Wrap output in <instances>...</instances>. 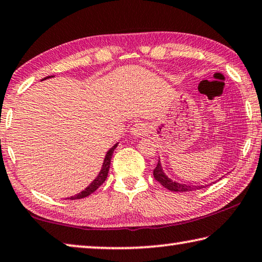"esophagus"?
Segmentation results:
<instances>
[{"label": "esophagus", "instance_id": "1", "mask_svg": "<svg viewBox=\"0 0 262 262\" xmlns=\"http://www.w3.org/2000/svg\"><path fill=\"white\" fill-rule=\"evenodd\" d=\"M147 130H148V127L146 126V123H143V122H138L132 127V134L134 135L135 138H139V136L144 135L147 133Z\"/></svg>", "mask_w": 262, "mask_h": 262}]
</instances>
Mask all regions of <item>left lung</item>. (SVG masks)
Instances as JSON below:
<instances>
[{"label":"left lung","mask_w":262,"mask_h":262,"mask_svg":"<svg viewBox=\"0 0 262 262\" xmlns=\"http://www.w3.org/2000/svg\"><path fill=\"white\" fill-rule=\"evenodd\" d=\"M152 173H154V177H155V180L157 182H160L161 185H163L165 189H168L170 191H176V192H185V191H192L196 189L205 188V186H190V185H185V184H180V183H176V182L171 181L170 178H168L164 175L163 170H162V167H161L160 161L155 167V169H154Z\"/></svg>","instance_id":"obj_1"}]
</instances>
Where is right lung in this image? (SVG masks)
<instances>
[{
    "label": "right lung",
    "mask_w": 262,
    "mask_h": 262,
    "mask_svg": "<svg viewBox=\"0 0 262 262\" xmlns=\"http://www.w3.org/2000/svg\"><path fill=\"white\" fill-rule=\"evenodd\" d=\"M48 78H51V77H47V78H44V79H48ZM44 79H43V80H44ZM116 147H118V144H115L114 147H112L110 150L107 151L106 156H105V160H103L102 168L100 170V172H99V175L97 176V178H95V180L92 182V183H91L89 186H87V188L84 191H81L80 193L76 194V196L70 197V199H80V198H84V197L90 196L91 193H93L94 191L97 190L99 186H100L103 183V182L106 181L107 175H108V170H110V165H111L112 155H113V151H114V149Z\"/></svg>",
    "instance_id": "1"
}]
</instances>
